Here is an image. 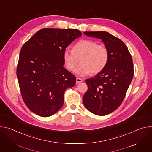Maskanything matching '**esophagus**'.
I'll use <instances>...</instances> for the list:
<instances>
[{"instance_id":"34e87169","label":"esophagus","mask_w":152,"mask_h":152,"mask_svg":"<svg viewBox=\"0 0 152 152\" xmlns=\"http://www.w3.org/2000/svg\"><path fill=\"white\" fill-rule=\"evenodd\" d=\"M82 81H83V79L79 78V77H77V78H76V83H80V82H82Z\"/></svg>"}]
</instances>
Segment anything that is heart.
<instances>
[{"label": "heart", "instance_id": "b5f03b06", "mask_svg": "<svg viewBox=\"0 0 152 152\" xmlns=\"http://www.w3.org/2000/svg\"><path fill=\"white\" fill-rule=\"evenodd\" d=\"M109 50L104 45L91 39H82L73 46V50L67 48L63 52V59L67 69L73 72L79 61L75 73L79 76L93 75L102 72L109 60Z\"/></svg>", "mask_w": 152, "mask_h": 152}]
</instances>
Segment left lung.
Wrapping results in <instances>:
<instances>
[{
	"label": "left lung",
	"mask_w": 152,
	"mask_h": 152,
	"mask_svg": "<svg viewBox=\"0 0 152 152\" xmlns=\"http://www.w3.org/2000/svg\"><path fill=\"white\" fill-rule=\"evenodd\" d=\"M90 37L100 38L109 50L105 68L94 77L86 79L88 90L83 103L89 111L106 115L116 110L123 102L134 76L132 56L124 43L104 31L85 32Z\"/></svg>",
	"instance_id": "8db88e82"
}]
</instances>
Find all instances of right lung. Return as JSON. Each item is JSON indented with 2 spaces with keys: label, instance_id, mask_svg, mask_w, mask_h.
Returning <instances> with one entry per match:
<instances>
[{
  "label": "right lung",
  "instance_id": "add662e5",
  "mask_svg": "<svg viewBox=\"0 0 152 152\" xmlns=\"http://www.w3.org/2000/svg\"><path fill=\"white\" fill-rule=\"evenodd\" d=\"M82 33L75 29L43 28L21 49L17 76L21 97L27 107L43 117L62 106L67 88L76 78L63 67V52Z\"/></svg>",
  "mask_w": 152,
  "mask_h": 152
}]
</instances>
